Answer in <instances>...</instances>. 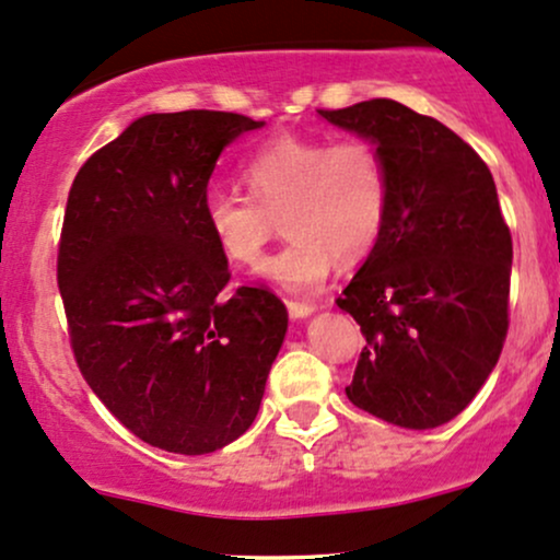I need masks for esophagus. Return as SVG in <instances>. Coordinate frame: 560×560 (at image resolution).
<instances>
[{"mask_svg":"<svg viewBox=\"0 0 560 560\" xmlns=\"http://www.w3.org/2000/svg\"><path fill=\"white\" fill-rule=\"evenodd\" d=\"M288 314H291V319H306L314 314V306L301 304V301H288Z\"/></svg>","mask_w":560,"mask_h":560,"instance_id":"34e87169","label":"esophagus"}]
</instances>
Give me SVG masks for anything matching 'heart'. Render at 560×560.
Returning a JSON list of instances; mask_svg holds the SVG:
<instances>
[{"mask_svg":"<svg viewBox=\"0 0 560 560\" xmlns=\"http://www.w3.org/2000/svg\"><path fill=\"white\" fill-rule=\"evenodd\" d=\"M248 196L209 192L203 222L230 264L256 267L285 217L293 237L261 278L288 293H314L336 269L338 256L357 261L378 246L392 209L386 161L368 140L278 137L243 166Z\"/></svg>","mask_w":560,"mask_h":560,"instance_id":"1","label":"heart"}]
</instances>
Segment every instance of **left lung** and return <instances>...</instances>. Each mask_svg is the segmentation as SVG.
Here are the masks:
<instances>
[{
  "instance_id": "left-lung-1",
  "label": "left lung",
  "mask_w": 560,
  "mask_h": 560,
  "mask_svg": "<svg viewBox=\"0 0 560 560\" xmlns=\"http://www.w3.org/2000/svg\"><path fill=\"white\" fill-rule=\"evenodd\" d=\"M319 116L373 142L392 182L386 230L338 299L368 341L347 397L436 429L479 394L505 341L513 243L498 187L468 142L394 100Z\"/></svg>"
}]
</instances>
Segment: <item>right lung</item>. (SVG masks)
Wrapping results in <instances>:
<instances>
[{
    "instance_id": "add662e5",
    "label": "right lung",
    "mask_w": 560,
    "mask_h": 560,
    "mask_svg": "<svg viewBox=\"0 0 560 560\" xmlns=\"http://www.w3.org/2000/svg\"><path fill=\"white\" fill-rule=\"evenodd\" d=\"M264 121L222 110L148 113L79 168L58 254L79 370L153 447L206 455L243 436L285 341L267 288L224 291L203 222L224 148Z\"/></svg>"
}]
</instances>
